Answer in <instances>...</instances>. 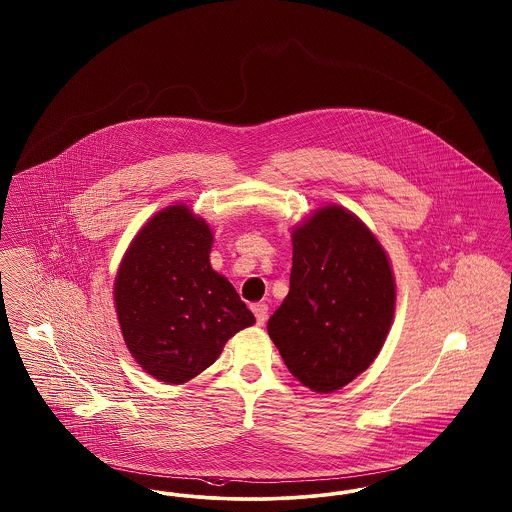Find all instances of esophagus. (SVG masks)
Returning a JSON list of instances; mask_svg holds the SVG:
<instances>
[{"instance_id": "obj_1", "label": "esophagus", "mask_w": 512, "mask_h": 512, "mask_svg": "<svg viewBox=\"0 0 512 512\" xmlns=\"http://www.w3.org/2000/svg\"><path fill=\"white\" fill-rule=\"evenodd\" d=\"M251 310H253L255 318H257V324L263 326L266 318H268V307H266L265 303H255V305H251Z\"/></svg>"}]
</instances>
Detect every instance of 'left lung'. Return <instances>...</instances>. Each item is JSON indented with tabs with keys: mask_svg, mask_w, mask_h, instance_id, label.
<instances>
[{
	"mask_svg": "<svg viewBox=\"0 0 512 512\" xmlns=\"http://www.w3.org/2000/svg\"><path fill=\"white\" fill-rule=\"evenodd\" d=\"M394 299L385 249L347 209L328 205L293 230L289 293L266 328L305 387L333 392L379 354Z\"/></svg>",
	"mask_w": 512,
	"mask_h": 512,
	"instance_id": "1",
	"label": "left lung"
}]
</instances>
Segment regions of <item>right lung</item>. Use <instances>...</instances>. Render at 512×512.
I'll return each mask as SVG.
<instances>
[{
	"mask_svg": "<svg viewBox=\"0 0 512 512\" xmlns=\"http://www.w3.org/2000/svg\"><path fill=\"white\" fill-rule=\"evenodd\" d=\"M213 236L186 205L154 215L123 257L114 301L125 345L162 383L209 368L226 341L255 324L236 289L209 265Z\"/></svg>",
	"mask_w": 512,
	"mask_h": 512,
	"instance_id": "add662e5",
	"label": "right lung"
}]
</instances>
